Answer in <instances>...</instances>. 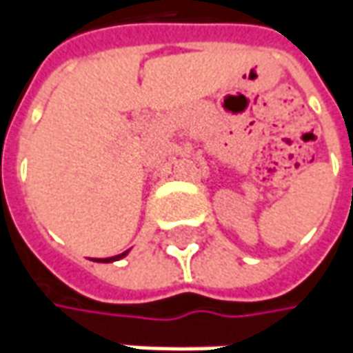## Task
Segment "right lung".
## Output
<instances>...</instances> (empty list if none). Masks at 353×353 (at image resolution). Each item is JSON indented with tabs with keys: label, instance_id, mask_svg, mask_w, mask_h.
<instances>
[{
	"label": "right lung",
	"instance_id": "1",
	"mask_svg": "<svg viewBox=\"0 0 353 353\" xmlns=\"http://www.w3.org/2000/svg\"><path fill=\"white\" fill-rule=\"evenodd\" d=\"M123 255H128V251L119 253V255H116V257H105V259H96V261H102V263H110V261H117V259H121Z\"/></svg>",
	"mask_w": 353,
	"mask_h": 353
}]
</instances>
